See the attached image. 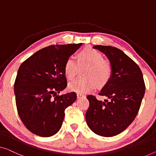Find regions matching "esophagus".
<instances>
[{
	"instance_id": "esophagus-1",
	"label": "esophagus",
	"mask_w": 156,
	"mask_h": 156,
	"mask_svg": "<svg viewBox=\"0 0 156 156\" xmlns=\"http://www.w3.org/2000/svg\"><path fill=\"white\" fill-rule=\"evenodd\" d=\"M76 96H77V98H83V97H85L84 95L81 94H76Z\"/></svg>"
}]
</instances>
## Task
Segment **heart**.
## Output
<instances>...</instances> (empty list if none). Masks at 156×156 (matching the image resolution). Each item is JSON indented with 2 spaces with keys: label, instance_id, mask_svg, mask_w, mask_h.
<instances>
[{
  "label": "heart",
  "instance_id": "1",
  "mask_svg": "<svg viewBox=\"0 0 156 156\" xmlns=\"http://www.w3.org/2000/svg\"><path fill=\"white\" fill-rule=\"evenodd\" d=\"M78 64L88 65L83 74L86 77L69 82L68 88L72 91L78 94L88 93L94 89L96 84L98 87H104L111 78V64L104 59L102 53L94 48L89 47L83 48L78 54ZM77 67V62L74 58H67L64 65V72L69 80L74 78Z\"/></svg>",
  "mask_w": 156,
  "mask_h": 156
}]
</instances>
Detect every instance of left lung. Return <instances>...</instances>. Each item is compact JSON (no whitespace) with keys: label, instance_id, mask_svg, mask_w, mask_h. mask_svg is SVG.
<instances>
[{"label":"left lung","instance_id":"left-lung-1","mask_svg":"<svg viewBox=\"0 0 156 156\" xmlns=\"http://www.w3.org/2000/svg\"><path fill=\"white\" fill-rule=\"evenodd\" d=\"M103 52L112 65L111 78L99 96H87L89 107L86 113L89 127L95 134L110 137L120 134L134 121L145 94V83L141 69L134 60L115 47L95 46Z\"/></svg>","mask_w":156,"mask_h":156}]
</instances>
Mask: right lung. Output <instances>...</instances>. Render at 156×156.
Returning <instances> with one entry per match:
<instances>
[{"label": "right lung", "mask_w": 156, "mask_h": 156, "mask_svg": "<svg viewBox=\"0 0 156 156\" xmlns=\"http://www.w3.org/2000/svg\"><path fill=\"white\" fill-rule=\"evenodd\" d=\"M82 45L46 47L27 58L18 69L14 84L17 112L33 134L49 137L61 128L65 109L76 99L75 92L58 94L67 85L64 65Z\"/></svg>", "instance_id": "add662e5"}]
</instances>
